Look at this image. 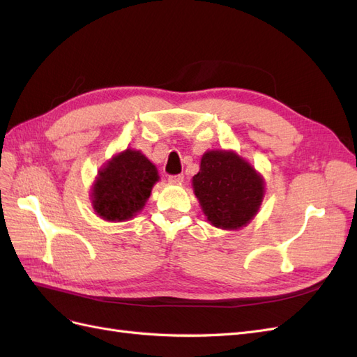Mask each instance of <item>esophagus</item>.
<instances>
[{
	"label": "esophagus",
	"mask_w": 357,
	"mask_h": 357,
	"mask_svg": "<svg viewBox=\"0 0 357 357\" xmlns=\"http://www.w3.org/2000/svg\"><path fill=\"white\" fill-rule=\"evenodd\" d=\"M183 180H185V176H183V174H176V176H169L168 177L169 185H181Z\"/></svg>",
	"instance_id": "34e87169"
}]
</instances>
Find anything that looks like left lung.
<instances>
[{
	"label": "left lung",
	"mask_w": 357,
	"mask_h": 357,
	"mask_svg": "<svg viewBox=\"0 0 357 357\" xmlns=\"http://www.w3.org/2000/svg\"><path fill=\"white\" fill-rule=\"evenodd\" d=\"M192 186L207 220L220 229L250 223L265 195L264 177L232 150L205 152Z\"/></svg>",
	"instance_id": "8db88e82"
}]
</instances>
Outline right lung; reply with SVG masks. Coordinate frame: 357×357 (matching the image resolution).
<instances>
[{
    "label": "right lung",
    "instance_id": "right-lung-1",
    "mask_svg": "<svg viewBox=\"0 0 357 357\" xmlns=\"http://www.w3.org/2000/svg\"><path fill=\"white\" fill-rule=\"evenodd\" d=\"M159 180L156 167L139 150L126 149L98 171L92 207L109 222H125L142 211Z\"/></svg>",
    "mask_w": 357,
    "mask_h": 357
}]
</instances>
